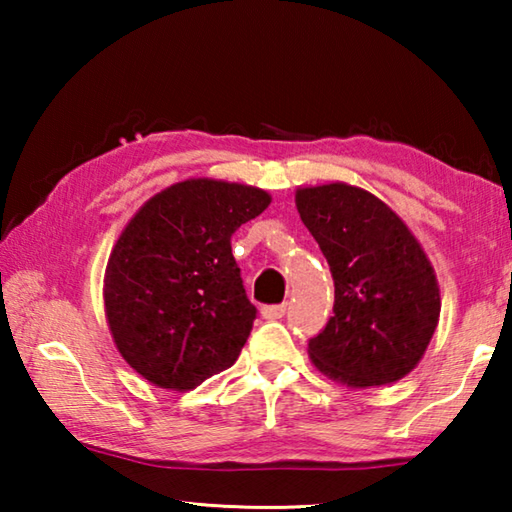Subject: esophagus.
I'll use <instances>...</instances> for the list:
<instances>
[{"label":"esophagus","instance_id":"1","mask_svg":"<svg viewBox=\"0 0 512 512\" xmlns=\"http://www.w3.org/2000/svg\"><path fill=\"white\" fill-rule=\"evenodd\" d=\"M284 314H287V305H268L262 307V316L268 320H280Z\"/></svg>","mask_w":512,"mask_h":512}]
</instances>
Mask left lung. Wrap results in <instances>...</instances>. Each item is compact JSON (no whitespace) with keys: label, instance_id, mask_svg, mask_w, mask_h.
I'll return each instance as SVG.
<instances>
[{"label":"left lung","instance_id":"obj_1","mask_svg":"<svg viewBox=\"0 0 512 512\" xmlns=\"http://www.w3.org/2000/svg\"><path fill=\"white\" fill-rule=\"evenodd\" d=\"M302 223L334 277V316L309 341V359L348 388L388 386L418 366L440 318L427 253L400 214L368 189H296Z\"/></svg>","mask_w":512,"mask_h":512}]
</instances>
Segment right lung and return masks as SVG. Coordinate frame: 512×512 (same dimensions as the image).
<instances>
[{
  "instance_id": "right-lung-1",
  "label": "right lung",
  "mask_w": 512,
  "mask_h": 512,
  "mask_svg": "<svg viewBox=\"0 0 512 512\" xmlns=\"http://www.w3.org/2000/svg\"><path fill=\"white\" fill-rule=\"evenodd\" d=\"M268 205L259 187L187 178L151 196L121 230L103 309L115 348L149 384L192 391L237 361L257 311L230 237Z\"/></svg>"
}]
</instances>
